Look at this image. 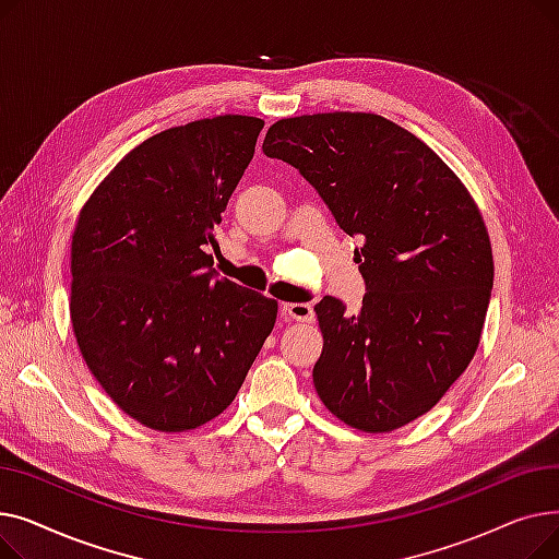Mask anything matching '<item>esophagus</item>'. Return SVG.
Segmentation results:
<instances>
[{"label":"esophagus","instance_id":"1","mask_svg":"<svg viewBox=\"0 0 559 559\" xmlns=\"http://www.w3.org/2000/svg\"><path fill=\"white\" fill-rule=\"evenodd\" d=\"M283 314L292 321H312L314 310L310 304H283Z\"/></svg>","mask_w":559,"mask_h":559}]
</instances>
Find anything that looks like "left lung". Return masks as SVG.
I'll use <instances>...</instances> for the list:
<instances>
[{"label":"left lung","instance_id":"left-lung-1","mask_svg":"<svg viewBox=\"0 0 559 559\" xmlns=\"http://www.w3.org/2000/svg\"><path fill=\"white\" fill-rule=\"evenodd\" d=\"M358 238L360 312L324 297L314 390L365 432L401 428L447 394L472 362L493 285L485 222L472 194L426 142L371 112L281 120L262 142Z\"/></svg>","mask_w":559,"mask_h":559}]
</instances>
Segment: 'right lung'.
Wrapping results in <instances>:
<instances>
[{
  "label": "right lung",
  "mask_w": 559,
  "mask_h": 559,
  "mask_svg": "<svg viewBox=\"0 0 559 559\" xmlns=\"http://www.w3.org/2000/svg\"><path fill=\"white\" fill-rule=\"evenodd\" d=\"M264 122L222 115L146 138L83 205L72 235V329L129 417L181 432L242 388L278 304L213 270L222 224Z\"/></svg>",
  "instance_id": "obj_1"
}]
</instances>
